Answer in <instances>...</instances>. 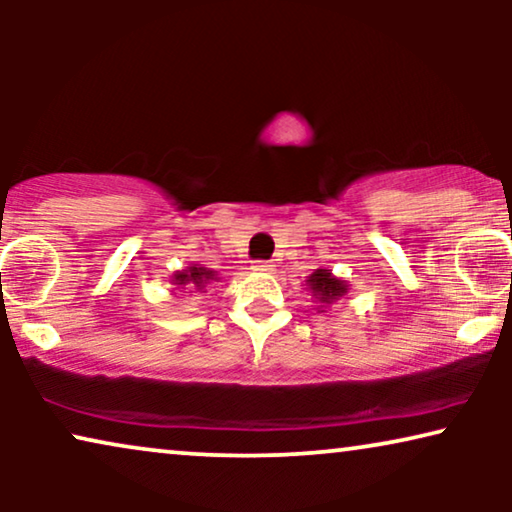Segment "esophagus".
<instances>
[{"mask_svg":"<svg viewBox=\"0 0 512 512\" xmlns=\"http://www.w3.org/2000/svg\"><path fill=\"white\" fill-rule=\"evenodd\" d=\"M251 270L263 272V275H270V272H275V265L268 263V261H256L254 265H251Z\"/></svg>","mask_w":512,"mask_h":512,"instance_id":"1","label":"esophagus"}]
</instances>
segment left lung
<instances>
[{
	"instance_id": "left-lung-1",
	"label": "left lung",
	"mask_w": 512,
	"mask_h": 512,
	"mask_svg": "<svg viewBox=\"0 0 512 512\" xmlns=\"http://www.w3.org/2000/svg\"><path fill=\"white\" fill-rule=\"evenodd\" d=\"M305 286L307 291H310V296L314 300V310L317 312H326L328 307L338 303L349 293V284L345 279L335 277L331 270L328 268H317L312 272L310 277L305 279Z\"/></svg>"
}]
</instances>
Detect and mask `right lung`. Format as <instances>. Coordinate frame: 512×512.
Here are the masks:
<instances>
[{"label": "right lung", "mask_w": 512, "mask_h": 512, "mask_svg": "<svg viewBox=\"0 0 512 512\" xmlns=\"http://www.w3.org/2000/svg\"><path fill=\"white\" fill-rule=\"evenodd\" d=\"M219 279L221 277L216 275V270L205 268V265L200 263H188V268L174 270V275L170 277V284L181 293L193 296V293H207V286L212 282H219Z\"/></svg>", "instance_id": "add662e5"}]
</instances>
